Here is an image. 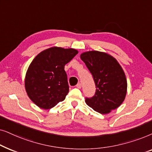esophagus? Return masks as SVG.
<instances>
[{"label":"esophagus","mask_w":152,"mask_h":152,"mask_svg":"<svg viewBox=\"0 0 152 152\" xmlns=\"http://www.w3.org/2000/svg\"><path fill=\"white\" fill-rule=\"evenodd\" d=\"M76 88H78V89L81 88V84H80V83H78L77 85H76Z\"/></svg>","instance_id":"esophagus-1"}]
</instances>
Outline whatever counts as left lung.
Instances as JSON below:
<instances>
[{"label": "left lung", "instance_id": "1", "mask_svg": "<svg viewBox=\"0 0 152 152\" xmlns=\"http://www.w3.org/2000/svg\"><path fill=\"white\" fill-rule=\"evenodd\" d=\"M80 58L93 76L96 90L94 96L86 103L101 114H108L118 108L126 97L127 81L123 69L112 56L104 52L90 50Z\"/></svg>", "mask_w": 152, "mask_h": 152}]
</instances>
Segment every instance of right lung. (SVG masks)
Here are the masks:
<instances>
[{
    "instance_id": "right-lung-1",
    "label": "right lung",
    "mask_w": 152,
    "mask_h": 152,
    "mask_svg": "<svg viewBox=\"0 0 152 152\" xmlns=\"http://www.w3.org/2000/svg\"><path fill=\"white\" fill-rule=\"evenodd\" d=\"M78 53L74 48L54 46L34 58L25 77L26 91L34 104L47 110L64 100L69 92L64 66Z\"/></svg>"
}]
</instances>
